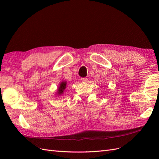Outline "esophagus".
I'll list each match as a JSON object with an SVG mask.
<instances>
[{
	"mask_svg": "<svg viewBox=\"0 0 159 159\" xmlns=\"http://www.w3.org/2000/svg\"><path fill=\"white\" fill-rule=\"evenodd\" d=\"M81 80H82L83 82L85 83V82H87V81H88V79H87V78H82V79H81Z\"/></svg>",
	"mask_w": 159,
	"mask_h": 159,
	"instance_id": "esophagus-1",
	"label": "esophagus"
}]
</instances>
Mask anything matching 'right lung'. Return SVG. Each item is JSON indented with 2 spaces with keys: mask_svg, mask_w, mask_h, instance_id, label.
Wrapping results in <instances>:
<instances>
[{
  "mask_svg": "<svg viewBox=\"0 0 159 159\" xmlns=\"http://www.w3.org/2000/svg\"><path fill=\"white\" fill-rule=\"evenodd\" d=\"M66 85H67V81L66 80H63L62 82H61L59 85V87L57 88L56 96H60L63 94L64 90L66 88Z\"/></svg>",
  "mask_w": 159,
  "mask_h": 159,
  "instance_id": "right-lung-1",
  "label": "right lung"
}]
</instances>
